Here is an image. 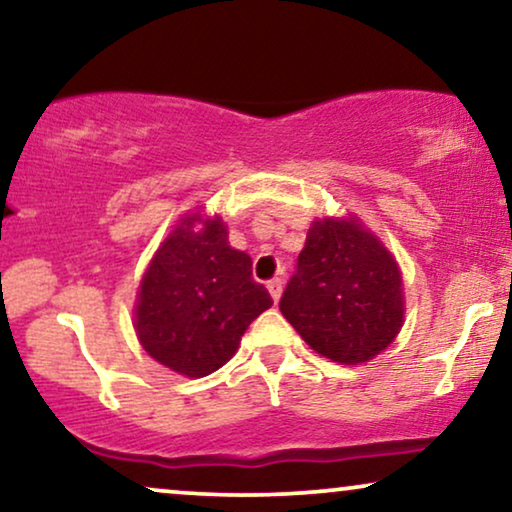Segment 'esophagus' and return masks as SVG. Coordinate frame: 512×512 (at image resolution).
Here are the masks:
<instances>
[{"mask_svg":"<svg viewBox=\"0 0 512 512\" xmlns=\"http://www.w3.org/2000/svg\"><path fill=\"white\" fill-rule=\"evenodd\" d=\"M268 291H270L272 300H275V303H277V300L282 298V291H284V282H282V279H279V277L270 279V282H268Z\"/></svg>","mask_w":512,"mask_h":512,"instance_id":"esophagus-1","label":"esophagus"}]
</instances>
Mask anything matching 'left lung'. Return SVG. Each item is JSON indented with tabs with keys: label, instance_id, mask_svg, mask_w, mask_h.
I'll use <instances>...</instances> for the list:
<instances>
[{
	"label": "left lung",
	"instance_id": "left-lung-1",
	"mask_svg": "<svg viewBox=\"0 0 512 512\" xmlns=\"http://www.w3.org/2000/svg\"><path fill=\"white\" fill-rule=\"evenodd\" d=\"M279 310L314 352L356 366L401 331V270L356 219L314 221Z\"/></svg>",
	"mask_w": 512,
	"mask_h": 512
}]
</instances>
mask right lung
<instances>
[{"mask_svg": "<svg viewBox=\"0 0 512 512\" xmlns=\"http://www.w3.org/2000/svg\"><path fill=\"white\" fill-rule=\"evenodd\" d=\"M270 305L268 289L251 277V258L230 247L219 216L191 214L144 272L135 331L165 368L205 377L237 352L247 326Z\"/></svg>", "mask_w": 512, "mask_h": 512, "instance_id": "obj_1", "label": "right lung"}]
</instances>
